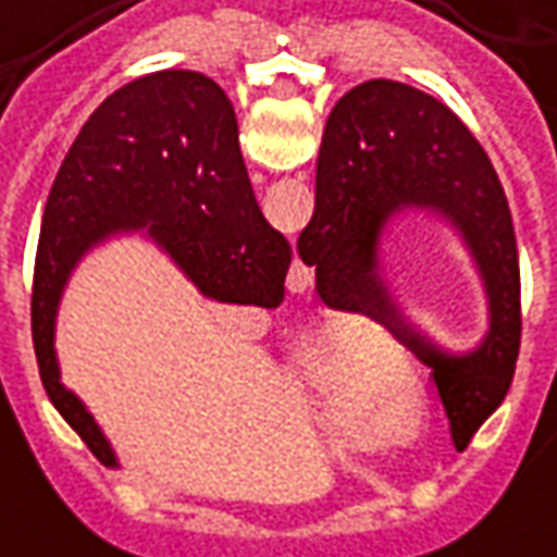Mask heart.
Segmentation results:
<instances>
[{
    "label": "heart",
    "mask_w": 557,
    "mask_h": 557,
    "mask_svg": "<svg viewBox=\"0 0 557 557\" xmlns=\"http://www.w3.org/2000/svg\"><path fill=\"white\" fill-rule=\"evenodd\" d=\"M299 366L321 401L335 405V423L362 441L386 437L384 401L401 396L413 401L417 381L396 357H372V335L357 326L311 338Z\"/></svg>",
    "instance_id": "heart-1"
}]
</instances>
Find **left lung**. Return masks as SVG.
<instances>
[{
	"instance_id": "8db88e82",
	"label": "left lung",
	"mask_w": 557,
	"mask_h": 557,
	"mask_svg": "<svg viewBox=\"0 0 557 557\" xmlns=\"http://www.w3.org/2000/svg\"><path fill=\"white\" fill-rule=\"evenodd\" d=\"M401 208L457 224L484 272L493 326L471 358H444L397 321L376 278V236ZM297 251L314 267L323 306L384 323L432 366L456 447L465 449L510 389L522 342L519 248L492 161L459 116L396 81H366L326 120L314 212Z\"/></svg>"
}]
</instances>
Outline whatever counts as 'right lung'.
<instances>
[{"instance_id": "right-lung-1", "label": "right lung", "mask_w": 557, "mask_h": 557, "mask_svg": "<svg viewBox=\"0 0 557 557\" xmlns=\"http://www.w3.org/2000/svg\"><path fill=\"white\" fill-rule=\"evenodd\" d=\"M171 255L203 297L275 309L290 246L263 219L231 101L197 71H156L101 101L71 144L47 197L33 272V345L59 417L92 456L116 465L96 420L59 384V294L86 248L140 231Z\"/></svg>"}]
</instances>
